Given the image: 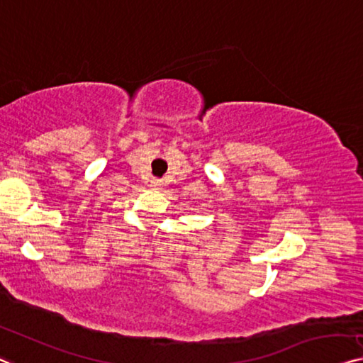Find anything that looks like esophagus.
I'll list each match as a JSON object with an SVG mask.
<instances>
[{
    "label": "esophagus",
    "mask_w": 363,
    "mask_h": 363,
    "mask_svg": "<svg viewBox=\"0 0 363 363\" xmlns=\"http://www.w3.org/2000/svg\"><path fill=\"white\" fill-rule=\"evenodd\" d=\"M151 187H155V189H158V187H161V186H163V181H161V179H151Z\"/></svg>",
    "instance_id": "obj_1"
}]
</instances>
